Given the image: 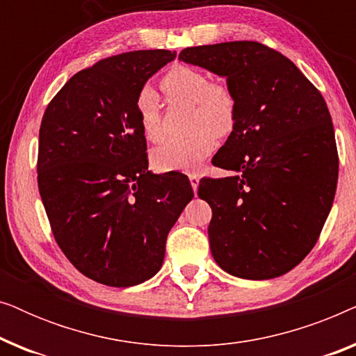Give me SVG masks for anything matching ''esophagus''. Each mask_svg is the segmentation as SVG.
Instances as JSON below:
<instances>
[{"label":"esophagus","instance_id":"obj_1","mask_svg":"<svg viewBox=\"0 0 356 356\" xmlns=\"http://www.w3.org/2000/svg\"><path fill=\"white\" fill-rule=\"evenodd\" d=\"M189 181H191V186H193V191L196 193L197 191V186H199V177L196 173H191L189 175Z\"/></svg>","mask_w":356,"mask_h":356}]
</instances>
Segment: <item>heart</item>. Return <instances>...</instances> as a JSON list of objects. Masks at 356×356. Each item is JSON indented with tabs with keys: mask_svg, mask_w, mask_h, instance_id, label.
<instances>
[{
	"mask_svg": "<svg viewBox=\"0 0 356 356\" xmlns=\"http://www.w3.org/2000/svg\"><path fill=\"white\" fill-rule=\"evenodd\" d=\"M163 89L177 100L194 104L193 134L168 140L154 152V167L160 172H194L217 147V138L233 133L238 120L235 92L222 82H211L206 72L189 66H177L165 74ZM140 131L154 144L163 143L165 126L160 102L150 87H144L138 97Z\"/></svg>",
	"mask_w": 356,
	"mask_h": 356,
	"instance_id": "heart-1",
	"label": "heart"
}]
</instances>
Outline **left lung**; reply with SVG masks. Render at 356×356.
I'll return each mask as SVG.
<instances>
[{"instance_id": "obj_1", "label": "left lung", "mask_w": 356, "mask_h": 356, "mask_svg": "<svg viewBox=\"0 0 356 356\" xmlns=\"http://www.w3.org/2000/svg\"><path fill=\"white\" fill-rule=\"evenodd\" d=\"M179 60L227 77L238 120L213 157L235 177L204 178L209 243L228 274L267 280L313 250L339 177L334 126L321 92L282 53L259 42L189 47Z\"/></svg>"}]
</instances>
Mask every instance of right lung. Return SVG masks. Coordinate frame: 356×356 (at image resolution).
I'll return each instance as SVG.
<instances>
[{
    "label": "right lung",
    "mask_w": 356,
    "mask_h": 356,
    "mask_svg": "<svg viewBox=\"0 0 356 356\" xmlns=\"http://www.w3.org/2000/svg\"><path fill=\"white\" fill-rule=\"evenodd\" d=\"M139 50L82 70L53 97L38 134V191L53 236L81 274L133 286L162 267L165 243L193 199L188 177L149 172L138 97L173 61Z\"/></svg>",
    "instance_id": "right-lung-1"
}]
</instances>
